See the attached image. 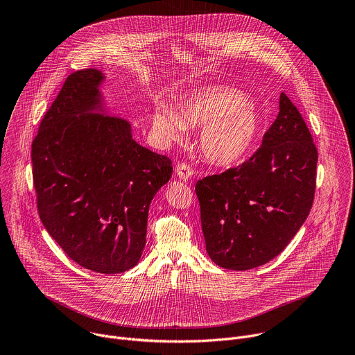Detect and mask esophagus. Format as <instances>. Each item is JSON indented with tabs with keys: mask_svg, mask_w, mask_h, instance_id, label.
I'll use <instances>...</instances> for the list:
<instances>
[{
	"mask_svg": "<svg viewBox=\"0 0 355 355\" xmlns=\"http://www.w3.org/2000/svg\"><path fill=\"white\" fill-rule=\"evenodd\" d=\"M175 173H177V177H178V178H181V180H184V181L189 180V178H191V175L193 174L192 168H191L188 164H185V163L178 164V166H177Z\"/></svg>",
	"mask_w": 355,
	"mask_h": 355,
	"instance_id": "obj_1",
	"label": "esophagus"
}]
</instances>
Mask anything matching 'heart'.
<instances>
[{"label": "heart", "instance_id": "obj_1", "mask_svg": "<svg viewBox=\"0 0 355 355\" xmlns=\"http://www.w3.org/2000/svg\"><path fill=\"white\" fill-rule=\"evenodd\" d=\"M199 148L211 164L229 167L245 159L261 135L257 105L243 91L211 85L184 96L178 110L156 108L151 129L159 141L171 144L182 140L188 128H200Z\"/></svg>", "mask_w": 355, "mask_h": 355}]
</instances>
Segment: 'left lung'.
<instances>
[{"instance_id":"1","label":"left lung","mask_w":355,"mask_h":355,"mask_svg":"<svg viewBox=\"0 0 355 355\" xmlns=\"http://www.w3.org/2000/svg\"><path fill=\"white\" fill-rule=\"evenodd\" d=\"M318 150L291 99L250 160L195 185L211 260L226 270L267 264L306 220L316 188Z\"/></svg>"}]
</instances>
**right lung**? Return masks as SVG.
<instances>
[{
    "label": "right lung",
    "mask_w": 355,
    "mask_h": 355,
    "mask_svg": "<svg viewBox=\"0 0 355 355\" xmlns=\"http://www.w3.org/2000/svg\"><path fill=\"white\" fill-rule=\"evenodd\" d=\"M105 74L67 77L32 143L40 220L78 266L119 274L143 254L151 199L170 181L171 160L132 137L128 119L111 116Z\"/></svg>",
    "instance_id": "right-lung-1"
}]
</instances>
